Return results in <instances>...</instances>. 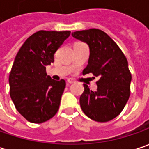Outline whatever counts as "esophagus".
<instances>
[{
	"instance_id": "1",
	"label": "esophagus",
	"mask_w": 149,
	"mask_h": 149,
	"mask_svg": "<svg viewBox=\"0 0 149 149\" xmlns=\"http://www.w3.org/2000/svg\"><path fill=\"white\" fill-rule=\"evenodd\" d=\"M67 82L69 84H73L74 83V80L73 79H70V78H69L68 79H67Z\"/></svg>"
}]
</instances>
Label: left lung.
<instances>
[{"label": "left lung", "mask_w": 149, "mask_h": 149, "mask_svg": "<svg viewBox=\"0 0 149 149\" xmlns=\"http://www.w3.org/2000/svg\"><path fill=\"white\" fill-rule=\"evenodd\" d=\"M72 36L88 45L89 57L83 74L100 77L97 90L84 84L79 104L84 114L97 122H108L121 113L130 95L132 76L126 57L111 38L99 29L73 32Z\"/></svg>", "instance_id": "1"}]
</instances>
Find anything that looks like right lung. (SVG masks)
Returning <instances> with one entry per match:
<instances>
[{"mask_svg": "<svg viewBox=\"0 0 149 149\" xmlns=\"http://www.w3.org/2000/svg\"><path fill=\"white\" fill-rule=\"evenodd\" d=\"M70 35V31L36 32L15 58L9 76L10 95L17 111L31 123H44L59 109L65 81L52 79L45 69Z\"/></svg>", "mask_w": 149, "mask_h": 149, "instance_id": "1", "label": "right lung"}]
</instances>
